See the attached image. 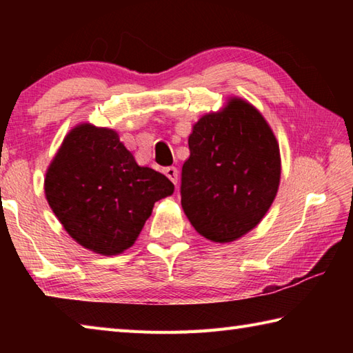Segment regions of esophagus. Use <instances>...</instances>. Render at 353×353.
I'll list each match as a JSON object with an SVG mask.
<instances>
[{"label": "esophagus", "mask_w": 353, "mask_h": 353, "mask_svg": "<svg viewBox=\"0 0 353 353\" xmlns=\"http://www.w3.org/2000/svg\"><path fill=\"white\" fill-rule=\"evenodd\" d=\"M163 172H165V176L168 177L172 183H174V185L177 183V176H179L177 168H174V166H168V168L163 170Z\"/></svg>", "instance_id": "1"}]
</instances>
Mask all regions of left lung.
<instances>
[{"mask_svg":"<svg viewBox=\"0 0 353 353\" xmlns=\"http://www.w3.org/2000/svg\"><path fill=\"white\" fill-rule=\"evenodd\" d=\"M182 166V208L213 243L240 240L260 224L276 199L282 160L279 141L260 110L230 97L202 115L188 137Z\"/></svg>","mask_w":353,"mask_h":353,"instance_id":"left-lung-1","label":"left lung"}]
</instances>
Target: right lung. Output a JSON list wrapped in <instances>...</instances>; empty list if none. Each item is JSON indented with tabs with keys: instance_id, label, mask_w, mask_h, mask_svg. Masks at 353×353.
I'll list each match as a JSON object with an SVG mask.
<instances>
[{
	"instance_id": "right-lung-1",
	"label": "right lung",
	"mask_w": 353,
	"mask_h": 353,
	"mask_svg": "<svg viewBox=\"0 0 353 353\" xmlns=\"http://www.w3.org/2000/svg\"><path fill=\"white\" fill-rule=\"evenodd\" d=\"M174 193L168 177L140 166L117 130L81 123L65 135L45 176V196L82 248L118 255L137 241L154 204Z\"/></svg>"
}]
</instances>
